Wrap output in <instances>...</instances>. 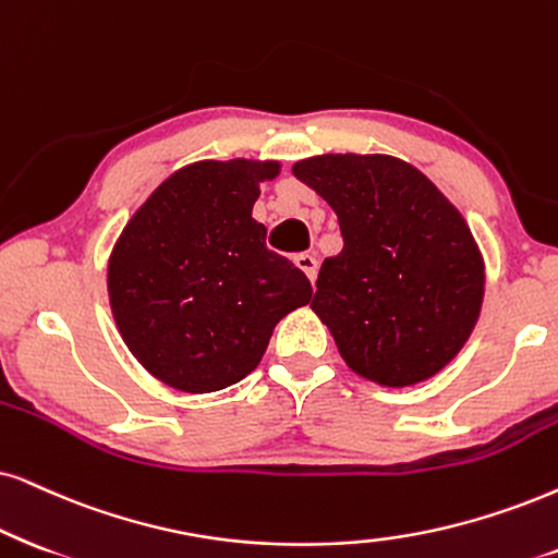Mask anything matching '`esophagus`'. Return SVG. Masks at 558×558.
<instances>
[{"label": "esophagus", "instance_id": "34e87169", "mask_svg": "<svg viewBox=\"0 0 558 558\" xmlns=\"http://www.w3.org/2000/svg\"><path fill=\"white\" fill-rule=\"evenodd\" d=\"M295 265H299V270L306 272V278L312 280V283H314V280H316V272H319V259H316L314 255H308V252H306V255H299V257H295Z\"/></svg>", "mask_w": 558, "mask_h": 558}]
</instances>
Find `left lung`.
Here are the masks:
<instances>
[{
  "mask_svg": "<svg viewBox=\"0 0 558 558\" xmlns=\"http://www.w3.org/2000/svg\"><path fill=\"white\" fill-rule=\"evenodd\" d=\"M340 221L314 314L342 361L373 384L404 389L461 352L484 301V259L458 208L417 167L386 154H322L293 165Z\"/></svg>",
  "mask_w": 558,
  "mask_h": 558,
  "instance_id": "left-lung-1",
  "label": "left lung"
}]
</instances>
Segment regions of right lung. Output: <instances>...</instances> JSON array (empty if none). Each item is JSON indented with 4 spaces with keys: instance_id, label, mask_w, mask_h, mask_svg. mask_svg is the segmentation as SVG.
<instances>
[{
    "instance_id": "1",
    "label": "right lung",
    "mask_w": 558,
    "mask_h": 558,
    "mask_svg": "<svg viewBox=\"0 0 558 558\" xmlns=\"http://www.w3.org/2000/svg\"><path fill=\"white\" fill-rule=\"evenodd\" d=\"M278 161H195L161 182L108 263L112 319L161 384L221 391L263 361L275 324L312 301V283L265 246L252 218Z\"/></svg>"
}]
</instances>
